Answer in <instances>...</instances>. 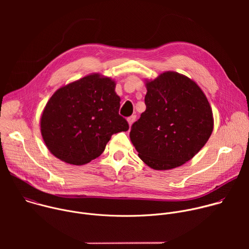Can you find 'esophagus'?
Wrapping results in <instances>:
<instances>
[{
	"label": "esophagus",
	"mask_w": 249,
	"mask_h": 249,
	"mask_svg": "<svg viewBox=\"0 0 249 249\" xmlns=\"http://www.w3.org/2000/svg\"><path fill=\"white\" fill-rule=\"evenodd\" d=\"M128 123H129V125L131 126L132 124H133V122L136 120V115H132V116H130V117H128Z\"/></svg>",
	"instance_id": "esophagus-1"
}]
</instances>
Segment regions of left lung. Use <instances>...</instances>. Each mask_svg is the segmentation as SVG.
<instances>
[{
    "label": "left lung",
    "mask_w": 249,
    "mask_h": 249,
    "mask_svg": "<svg viewBox=\"0 0 249 249\" xmlns=\"http://www.w3.org/2000/svg\"><path fill=\"white\" fill-rule=\"evenodd\" d=\"M146 110L130 138L140 159L157 170L191 160L213 132V112L201 89L185 76L165 72L147 83Z\"/></svg>",
    "instance_id": "left-lung-1"
}]
</instances>
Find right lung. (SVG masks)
Returning a JSON list of instances; mask_svg holds the SVG:
<instances>
[{
  "label": "right lung",
  "instance_id": "1",
  "mask_svg": "<svg viewBox=\"0 0 249 249\" xmlns=\"http://www.w3.org/2000/svg\"><path fill=\"white\" fill-rule=\"evenodd\" d=\"M115 83L98 74L59 89L47 102L40 122L48 150L59 160L85 164L98 158L113 134L128 131L119 114Z\"/></svg>",
  "mask_w": 249,
  "mask_h": 249
}]
</instances>
